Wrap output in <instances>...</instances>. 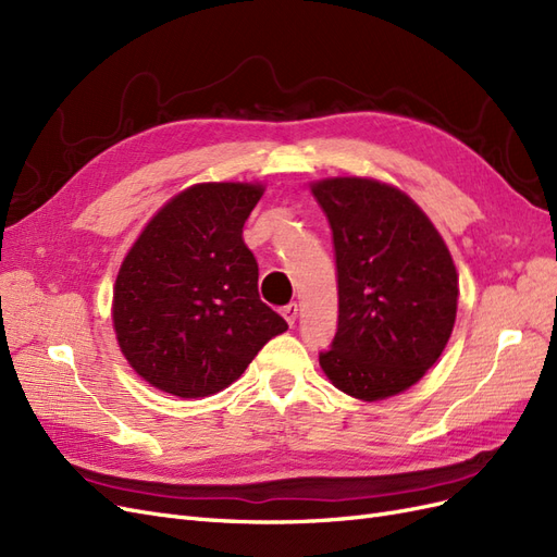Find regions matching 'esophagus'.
<instances>
[{
    "mask_svg": "<svg viewBox=\"0 0 557 557\" xmlns=\"http://www.w3.org/2000/svg\"><path fill=\"white\" fill-rule=\"evenodd\" d=\"M281 313H283V318H285V320H288V325H295L297 313H299V307L295 305V301H290V305H285V307L281 309Z\"/></svg>",
    "mask_w": 557,
    "mask_h": 557,
    "instance_id": "obj_1",
    "label": "esophagus"
}]
</instances>
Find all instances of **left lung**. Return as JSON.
<instances>
[{
    "mask_svg": "<svg viewBox=\"0 0 557 557\" xmlns=\"http://www.w3.org/2000/svg\"><path fill=\"white\" fill-rule=\"evenodd\" d=\"M332 230L339 323L320 367L342 393L376 401L440 360L458 311V272L430 218L393 185L336 176L311 185Z\"/></svg>",
    "mask_w": 557,
    "mask_h": 557,
    "instance_id": "8db88e82",
    "label": "left lung"
}]
</instances>
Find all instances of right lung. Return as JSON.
<instances>
[{"label": "right lung", "mask_w": 557, "mask_h": 557, "mask_svg": "<svg viewBox=\"0 0 557 557\" xmlns=\"http://www.w3.org/2000/svg\"><path fill=\"white\" fill-rule=\"evenodd\" d=\"M260 183H199L150 218L113 285V327L144 381L185 399L237 381L288 323L258 293L244 223Z\"/></svg>", "instance_id": "obj_1"}]
</instances>
